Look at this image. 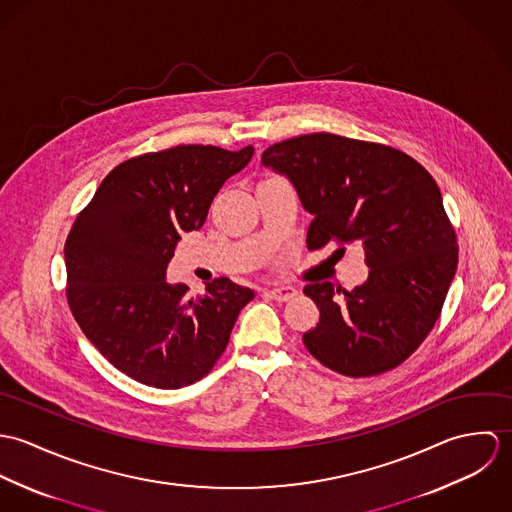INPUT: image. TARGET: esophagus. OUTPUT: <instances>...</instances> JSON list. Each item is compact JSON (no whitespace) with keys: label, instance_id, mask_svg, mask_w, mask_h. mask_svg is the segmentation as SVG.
Here are the masks:
<instances>
[{"label":"esophagus","instance_id":"esophagus-1","mask_svg":"<svg viewBox=\"0 0 512 512\" xmlns=\"http://www.w3.org/2000/svg\"><path fill=\"white\" fill-rule=\"evenodd\" d=\"M268 295L276 301H288L293 295H297V290L293 286H276L272 290H268Z\"/></svg>","mask_w":512,"mask_h":512}]
</instances>
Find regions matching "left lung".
<instances>
[{
  "mask_svg": "<svg viewBox=\"0 0 512 512\" xmlns=\"http://www.w3.org/2000/svg\"><path fill=\"white\" fill-rule=\"evenodd\" d=\"M262 163L292 181L313 217L309 250L355 242L370 268L363 286L343 292L345 303L331 282L303 288L321 313L303 333L307 351L353 378L404 363L436 325L457 270V238L434 177L394 147L327 132L274 144Z\"/></svg>",
  "mask_w": 512,
  "mask_h": 512,
  "instance_id": "8db88e82",
  "label": "left lung"
}]
</instances>
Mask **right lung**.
Wrapping results in <instances>:
<instances>
[{"label": "right lung", "instance_id": "1", "mask_svg": "<svg viewBox=\"0 0 512 512\" xmlns=\"http://www.w3.org/2000/svg\"><path fill=\"white\" fill-rule=\"evenodd\" d=\"M252 155V146H177L132 157L74 220L65 244L71 311L86 339L130 378L165 390L201 380L254 299L228 278L197 299L185 284L165 282L181 234L205 224L224 181Z\"/></svg>", "mask_w": 512, "mask_h": 512}]
</instances>
